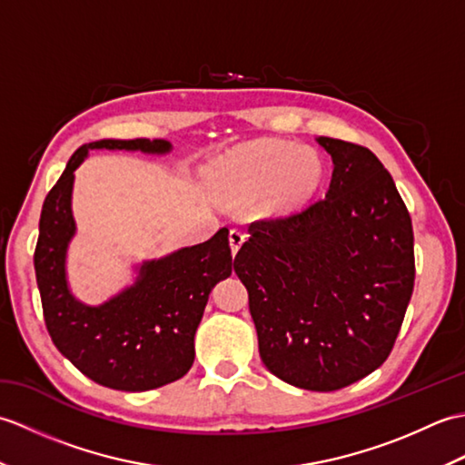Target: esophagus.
<instances>
[{
    "label": "esophagus",
    "mask_w": 465,
    "mask_h": 465,
    "mask_svg": "<svg viewBox=\"0 0 465 465\" xmlns=\"http://www.w3.org/2000/svg\"><path fill=\"white\" fill-rule=\"evenodd\" d=\"M243 242H245V233L240 230V227H233V230H230V245H232L233 253L242 248Z\"/></svg>",
    "instance_id": "esophagus-1"
}]
</instances>
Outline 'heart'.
I'll list each match as a JSON object with an SVG mask.
<instances>
[{"label": "heart", "mask_w": 465, "mask_h": 465, "mask_svg": "<svg viewBox=\"0 0 465 465\" xmlns=\"http://www.w3.org/2000/svg\"><path fill=\"white\" fill-rule=\"evenodd\" d=\"M322 163L312 150L268 140L235 152L215 167L217 187L230 202H243L270 187V203L290 207L320 183Z\"/></svg>", "instance_id": "b5f03b06"}]
</instances>
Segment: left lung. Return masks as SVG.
I'll return each mask as SVG.
<instances>
[{"instance_id":"1","label":"left lung","mask_w":465,"mask_h":465,"mask_svg":"<svg viewBox=\"0 0 465 465\" xmlns=\"http://www.w3.org/2000/svg\"><path fill=\"white\" fill-rule=\"evenodd\" d=\"M318 142L333 162L328 193L253 222L233 270L265 368L295 388L335 391L388 360L416 260L410 212L378 157L351 142Z\"/></svg>"}]
</instances>
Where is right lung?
Masks as SVG:
<instances>
[{
	"instance_id": "1",
	"label": "right lung",
	"mask_w": 465,
	"mask_h": 465,
	"mask_svg": "<svg viewBox=\"0 0 465 465\" xmlns=\"http://www.w3.org/2000/svg\"><path fill=\"white\" fill-rule=\"evenodd\" d=\"M170 152L163 140H100L77 147L39 217L34 268L45 328L55 348L95 383L147 391L183 378L193 363V335L213 285L232 273V250L222 227L212 240L147 262L134 288L100 308L77 302L65 283V250L75 232L72 185L87 150Z\"/></svg>"
}]
</instances>
